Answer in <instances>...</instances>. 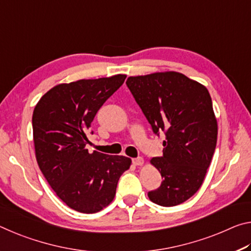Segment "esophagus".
Here are the masks:
<instances>
[{"instance_id":"1","label":"esophagus","mask_w":251,"mask_h":251,"mask_svg":"<svg viewBox=\"0 0 251 251\" xmlns=\"http://www.w3.org/2000/svg\"><path fill=\"white\" fill-rule=\"evenodd\" d=\"M132 163L134 164V166H141V164H143V159L141 157L133 158L132 159Z\"/></svg>"}]
</instances>
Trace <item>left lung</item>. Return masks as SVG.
Segmentation results:
<instances>
[{
  "label": "left lung",
  "mask_w": 251,
  "mask_h": 251,
  "mask_svg": "<svg viewBox=\"0 0 251 251\" xmlns=\"http://www.w3.org/2000/svg\"><path fill=\"white\" fill-rule=\"evenodd\" d=\"M126 87L154 134H166L163 155L151 159L163 181L148 192L152 202L174 207L199 190L217 145L218 126L208 90L178 72L130 76Z\"/></svg>",
  "instance_id": "obj_1"
}]
</instances>
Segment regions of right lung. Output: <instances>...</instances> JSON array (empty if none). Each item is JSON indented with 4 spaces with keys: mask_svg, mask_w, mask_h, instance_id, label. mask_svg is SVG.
I'll list each match as a JSON object with an SVG mask.
<instances>
[{
    "mask_svg": "<svg viewBox=\"0 0 251 251\" xmlns=\"http://www.w3.org/2000/svg\"><path fill=\"white\" fill-rule=\"evenodd\" d=\"M126 75L59 84L40 99L32 117L36 161L57 197L71 209L96 213L116 196L131 159L89 153L87 133L104 102ZM93 133V131H91Z\"/></svg>",
    "mask_w": 251,
    "mask_h": 251,
    "instance_id": "1",
    "label": "right lung"
}]
</instances>
